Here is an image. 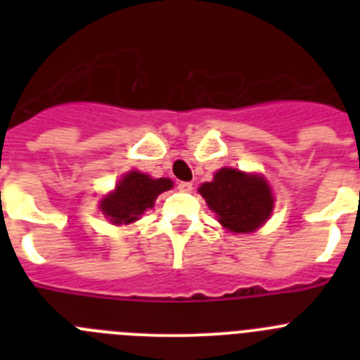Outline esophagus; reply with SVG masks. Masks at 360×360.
Instances as JSON below:
<instances>
[{
	"instance_id": "1",
	"label": "esophagus",
	"mask_w": 360,
	"mask_h": 360,
	"mask_svg": "<svg viewBox=\"0 0 360 360\" xmlns=\"http://www.w3.org/2000/svg\"><path fill=\"white\" fill-rule=\"evenodd\" d=\"M178 191H180V193H191V191H193V184H191V182H178Z\"/></svg>"
}]
</instances>
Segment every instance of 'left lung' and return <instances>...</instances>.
I'll return each mask as SVG.
<instances>
[{
    "instance_id": "8db88e82",
    "label": "left lung",
    "mask_w": 360,
    "mask_h": 360,
    "mask_svg": "<svg viewBox=\"0 0 360 360\" xmlns=\"http://www.w3.org/2000/svg\"><path fill=\"white\" fill-rule=\"evenodd\" d=\"M198 193L216 212L219 224L231 232H254L274 209V196L265 176L232 167H221L212 182L200 186Z\"/></svg>"
}]
</instances>
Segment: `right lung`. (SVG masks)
<instances>
[{
  "label": "right lung",
  "mask_w": 360,
  "mask_h": 360,
  "mask_svg": "<svg viewBox=\"0 0 360 360\" xmlns=\"http://www.w3.org/2000/svg\"><path fill=\"white\" fill-rule=\"evenodd\" d=\"M169 178H151L141 171H129L115 189L101 200V211L113 225H129L155 205L160 193L169 191Z\"/></svg>",
  "instance_id": "obj_1"
}]
</instances>
